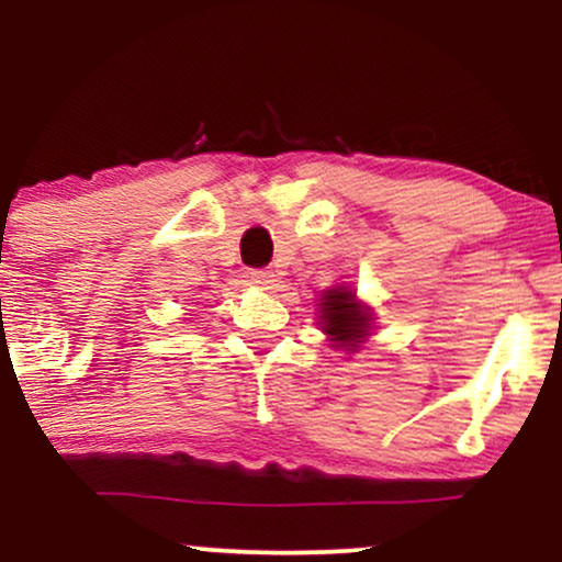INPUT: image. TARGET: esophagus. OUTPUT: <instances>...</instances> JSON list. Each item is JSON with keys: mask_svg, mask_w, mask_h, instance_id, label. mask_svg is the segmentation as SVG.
Masks as SVG:
<instances>
[{"mask_svg": "<svg viewBox=\"0 0 562 562\" xmlns=\"http://www.w3.org/2000/svg\"><path fill=\"white\" fill-rule=\"evenodd\" d=\"M248 279H250L252 286H258V289H273V283H276L273 273L263 271V268H260V271H250Z\"/></svg>", "mask_w": 562, "mask_h": 562, "instance_id": "obj_1", "label": "esophagus"}]
</instances>
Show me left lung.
Returning a JSON list of instances; mask_svg holds the SVG:
<instances>
[{"label": "left lung", "mask_w": 562, "mask_h": 562, "mask_svg": "<svg viewBox=\"0 0 562 562\" xmlns=\"http://www.w3.org/2000/svg\"><path fill=\"white\" fill-rule=\"evenodd\" d=\"M373 312L360 304L356 294L345 286L322 291L319 299V325L322 333L329 335L333 348L356 352L366 337L371 335Z\"/></svg>", "instance_id": "left-lung-1"}]
</instances>
